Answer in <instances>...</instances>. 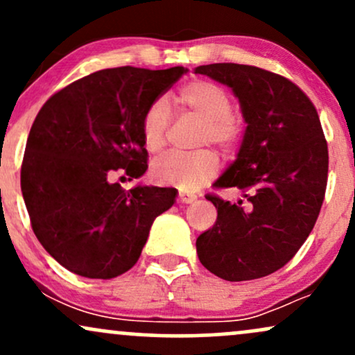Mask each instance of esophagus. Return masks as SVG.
<instances>
[{
  "mask_svg": "<svg viewBox=\"0 0 355 355\" xmlns=\"http://www.w3.org/2000/svg\"><path fill=\"white\" fill-rule=\"evenodd\" d=\"M195 200H197V195L185 193V191H180V193H178V202L180 203H191Z\"/></svg>",
  "mask_w": 355,
  "mask_h": 355,
  "instance_id": "obj_1",
  "label": "esophagus"
}]
</instances>
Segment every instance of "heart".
Here are the masks:
<instances>
[{
	"label": "heart",
	"mask_w": 355,
	"mask_h": 355,
	"mask_svg": "<svg viewBox=\"0 0 355 355\" xmlns=\"http://www.w3.org/2000/svg\"><path fill=\"white\" fill-rule=\"evenodd\" d=\"M175 101L180 108L203 120L202 144H214L223 150L237 144L242 123L232 115V100L222 87L211 81L193 80L180 88ZM168 123L170 112L165 101H153L141 118V140L148 152H158L164 146ZM217 172L218 160L211 152H170L157 158L152 165L155 182L177 185L187 191L197 190Z\"/></svg>",
	"instance_id": "1"
}]
</instances>
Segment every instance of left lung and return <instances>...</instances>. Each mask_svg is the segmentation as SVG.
<instances>
[{
    "label": "left lung",
    "mask_w": 355,
    "mask_h": 355,
    "mask_svg": "<svg viewBox=\"0 0 355 355\" xmlns=\"http://www.w3.org/2000/svg\"><path fill=\"white\" fill-rule=\"evenodd\" d=\"M195 73L227 85L247 123L237 158L214 183L243 198L207 197L217 222L197 239L198 259L230 282L274 274L307 240L324 202L329 152L317 110L291 80L262 68L214 63Z\"/></svg>",
    "instance_id": "obj_1"
}]
</instances>
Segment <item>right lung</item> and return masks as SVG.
<instances>
[{
  "label": "right lung",
  "instance_id": "obj_1",
  "mask_svg": "<svg viewBox=\"0 0 355 355\" xmlns=\"http://www.w3.org/2000/svg\"><path fill=\"white\" fill-rule=\"evenodd\" d=\"M189 70L120 67L73 81L43 105L30 130L21 191L36 239L56 262L113 279L140 259L153 220L177 190L113 183L146 172L141 118Z\"/></svg>",
  "mask_w": 355,
  "mask_h": 355
}]
</instances>
